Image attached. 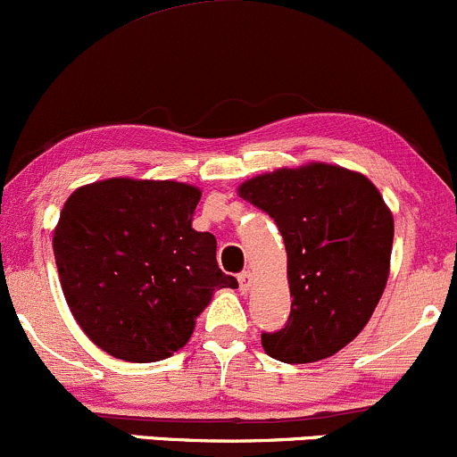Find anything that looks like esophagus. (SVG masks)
Returning <instances> with one entry per match:
<instances>
[{"label":"esophagus","instance_id":"1","mask_svg":"<svg viewBox=\"0 0 457 457\" xmlns=\"http://www.w3.org/2000/svg\"><path fill=\"white\" fill-rule=\"evenodd\" d=\"M237 281H239V292H248L250 283H253V274H250V272H239L237 274Z\"/></svg>","mask_w":457,"mask_h":457}]
</instances>
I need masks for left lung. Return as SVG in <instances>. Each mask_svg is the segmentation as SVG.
<instances>
[{
    "mask_svg": "<svg viewBox=\"0 0 457 457\" xmlns=\"http://www.w3.org/2000/svg\"><path fill=\"white\" fill-rule=\"evenodd\" d=\"M239 198L266 211L287 250V325L262 333L270 357L312 364L336 355L370 320L390 274L395 220L360 171L307 163L254 176Z\"/></svg>",
    "mask_w": 457,
    "mask_h": 457,
    "instance_id": "8db88e82",
    "label": "left lung"
}]
</instances>
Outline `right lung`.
I'll use <instances>...</instances> for the list:
<instances>
[{
  "label": "right lung",
  "instance_id": "add662e5",
  "mask_svg": "<svg viewBox=\"0 0 457 457\" xmlns=\"http://www.w3.org/2000/svg\"><path fill=\"white\" fill-rule=\"evenodd\" d=\"M198 187L176 180L109 179L67 198L54 257L73 318L96 346L148 364L187 345L220 287L215 237L191 228Z\"/></svg>",
  "mask_w": 457,
  "mask_h": 457
}]
</instances>
